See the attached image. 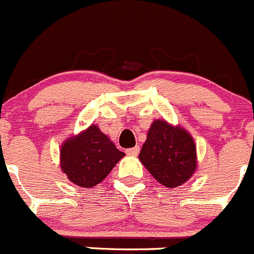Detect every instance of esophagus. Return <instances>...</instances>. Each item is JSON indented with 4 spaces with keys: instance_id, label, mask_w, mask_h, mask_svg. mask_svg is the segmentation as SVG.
<instances>
[{
    "instance_id": "obj_1",
    "label": "esophagus",
    "mask_w": 254,
    "mask_h": 254,
    "mask_svg": "<svg viewBox=\"0 0 254 254\" xmlns=\"http://www.w3.org/2000/svg\"><path fill=\"white\" fill-rule=\"evenodd\" d=\"M139 150H140V148L136 145V147H132V148H129V149H127V154L129 155H138L139 154Z\"/></svg>"
}]
</instances>
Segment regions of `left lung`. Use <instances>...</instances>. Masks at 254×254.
<instances>
[{
  "instance_id": "8db88e82",
  "label": "left lung",
  "mask_w": 254,
  "mask_h": 254,
  "mask_svg": "<svg viewBox=\"0 0 254 254\" xmlns=\"http://www.w3.org/2000/svg\"><path fill=\"white\" fill-rule=\"evenodd\" d=\"M139 159L159 184L170 189L184 185L197 166L192 136L164 120H154L150 125Z\"/></svg>"
}]
</instances>
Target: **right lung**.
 <instances>
[{
    "label": "right lung",
    "instance_id": "add662e5",
    "mask_svg": "<svg viewBox=\"0 0 254 254\" xmlns=\"http://www.w3.org/2000/svg\"><path fill=\"white\" fill-rule=\"evenodd\" d=\"M124 155L93 124L62 144L61 170L70 182L88 189L104 181Z\"/></svg>",
    "mask_w": 254,
    "mask_h": 254
}]
</instances>
